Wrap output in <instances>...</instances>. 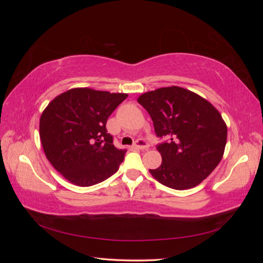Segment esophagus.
Instances as JSON below:
<instances>
[{
	"label": "esophagus",
	"mask_w": 263,
	"mask_h": 263,
	"mask_svg": "<svg viewBox=\"0 0 263 263\" xmlns=\"http://www.w3.org/2000/svg\"><path fill=\"white\" fill-rule=\"evenodd\" d=\"M134 148L140 149V150H146V149L149 148V144L144 139H138L136 142H135Z\"/></svg>",
	"instance_id": "34e87169"
}]
</instances>
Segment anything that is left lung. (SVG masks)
Wrapping results in <instances>:
<instances>
[{"label": "left lung", "mask_w": 263, "mask_h": 263, "mask_svg": "<svg viewBox=\"0 0 263 263\" xmlns=\"http://www.w3.org/2000/svg\"><path fill=\"white\" fill-rule=\"evenodd\" d=\"M138 103L149 113L158 137L162 162L149 172L174 190L194 187L220 162L227 126L218 110L200 95L180 86L146 92Z\"/></svg>", "instance_id": "left-lung-1"}]
</instances>
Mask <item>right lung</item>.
Masks as SVG:
<instances>
[{
	"label": "right lung",
	"mask_w": 263,
	"mask_h": 263,
	"mask_svg": "<svg viewBox=\"0 0 263 263\" xmlns=\"http://www.w3.org/2000/svg\"><path fill=\"white\" fill-rule=\"evenodd\" d=\"M128 97L87 87H76L54 98L39 122L45 155L69 182L91 186L106 180L124 161L126 149L113 145L106 122Z\"/></svg>",
	"instance_id": "1"
}]
</instances>
